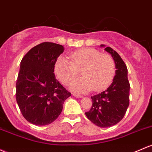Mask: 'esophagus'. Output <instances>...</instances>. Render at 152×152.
Listing matches in <instances>:
<instances>
[{
	"label": "esophagus",
	"mask_w": 152,
	"mask_h": 152,
	"mask_svg": "<svg viewBox=\"0 0 152 152\" xmlns=\"http://www.w3.org/2000/svg\"><path fill=\"white\" fill-rule=\"evenodd\" d=\"M73 96L76 97V98H81V97H82L83 96L82 95H76V94H73Z\"/></svg>",
	"instance_id": "obj_1"
}]
</instances>
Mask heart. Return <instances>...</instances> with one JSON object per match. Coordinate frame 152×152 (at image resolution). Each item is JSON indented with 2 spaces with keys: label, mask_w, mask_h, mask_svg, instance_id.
<instances>
[{
  "label": "heart",
  "mask_w": 152,
  "mask_h": 152,
  "mask_svg": "<svg viewBox=\"0 0 152 152\" xmlns=\"http://www.w3.org/2000/svg\"><path fill=\"white\" fill-rule=\"evenodd\" d=\"M70 61L63 57L56 60L54 71L58 79L68 85L77 76L81 70L82 77L71 83L70 89L76 93H87L94 88L100 92L108 87L115 74L113 59L106 54H100L96 49L84 48L73 52Z\"/></svg>",
  "instance_id": "heart-1"
}]
</instances>
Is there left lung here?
Masks as SVG:
<instances>
[{
  "mask_svg": "<svg viewBox=\"0 0 152 152\" xmlns=\"http://www.w3.org/2000/svg\"><path fill=\"white\" fill-rule=\"evenodd\" d=\"M104 47L112 57L116 67L113 82L101 93L91 97L92 108L85 113L86 116L95 125L109 127L120 122L129 106L130 83L127 79V68L119 54L111 49Z\"/></svg>",
  "mask_w": 152,
  "mask_h": 152,
  "instance_id": "obj_1",
  "label": "left lung"
}]
</instances>
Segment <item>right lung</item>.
I'll use <instances>...</instances> for the list:
<instances>
[{"mask_svg":"<svg viewBox=\"0 0 152 152\" xmlns=\"http://www.w3.org/2000/svg\"><path fill=\"white\" fill-rule=\"evenodd\" d=\"M62 45L44 42L25 55L16 84V100L22 114L35 125H47L60 116L71 93L56 79L55 63Z\"/></svg>","mask_w":152,"mask_h":152,"instance_id":"obj_1","label":"right lung"}]
</instances>
